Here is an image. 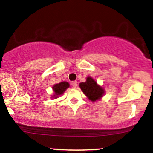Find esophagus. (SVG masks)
Listing matches in <instances>:
<instances>
[{"label": "esophagus", "mask_w": 153, "mask_h": 153, "mask_svg": "<svg viewBox=\"0 0 153 153\" xmlns=\"http://www.w3.org/2000/svg\"><path fill=\"white\" fill-rule=\"evenodd\" d=\"M72 86H73V88H76L77 86H78V82L77 81H73L72 82Z\"/></svg>", "instance_id": "34e87169"}]
</instances>
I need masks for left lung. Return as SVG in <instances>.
Here are the masks:
<instances>
[{"instance_id": "left-lung-1", "label": "left lung", "mask_w": 153, "mask_h": 153, "mask_svg": "<svg viewBox=\"0 0 153 153\" xmlns=\"http://www.w3.org/2000/svg\"><path fill=\"white\" fill-rule=\"evenodd\" d=\"M79 86L83 94L91 101H96L101 99L105 93L104 89L98 85L97 82L89 76L86 78V81L80 82Z\"/></svg>"}]
</instances>
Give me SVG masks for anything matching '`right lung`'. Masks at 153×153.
Returning a JSON list of instances; mask_svg holds the SVG:
<instances>
[{
  "label": "right lung",
  "instance_id": "1",
  "mask_svg": "<svg viewBox=\"0 0 153 153\" xmlns=\"http://www.w3.org/2000/svg\"><path fill=\"white\" fill-rule=\"evenodd\" d=\"M69 86L70 84L65 81L61 82L59 83H57L54 85L53 87H52V89L54 91V95H53V96H52L53 97L52 99H55V98H57V96H59V95H62L66 91V89L69 88Z\"/></svg>",
  "mask_w": 153,
  "mask_h": 153
}]
</instances>
